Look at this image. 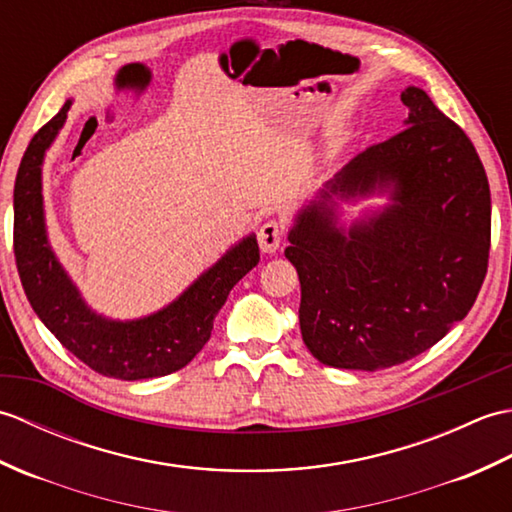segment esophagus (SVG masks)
Returning <instances> with one entry per match:
<instances>
[{"mask_svg":"<svg viewBox=\"0 0 512 512\" xmlns=\"http://www.w3.org/2000/svg\"><path fill=\"white\" fill-rule=\"evenodd\" d=\"M281 239H284V226H281L277 220H268L266 224L259 226L257 242L264 253H275V250H279Z\"/></svg>","mask_w":512,"mask_h":512,"instance_id":"esophagus-1","label":"esophagus"}]
</instances>
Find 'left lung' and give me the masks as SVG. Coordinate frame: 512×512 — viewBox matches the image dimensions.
Segmentation results:
<instances>
[{"label":"left lung","instance_id":"1","mask_svg":"<svg viewBox=\"0 0 512 512\" xmlns=\"http://www.w3.org/2000/svg\"><path fill=\"white\" fill-rule=\"evenodd\" d=\"M405 129L358 154L299 211L286 257L301 281L299 325L323 365L374 372L427 352L480 292L491 189L473 143L420 88L400 94ZM387 190L392 204L350 232L333 198Z\"/></svg>","mask_w":512,"mask_h":512}]
</instances>
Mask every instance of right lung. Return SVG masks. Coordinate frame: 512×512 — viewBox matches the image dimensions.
<instances>
[{
  "label": "right lung",
  "instance_id": "obj_1",
  "mask_svg": "<svg viewBox=\"0 0 512 512\" xmlns=\"http://www.w3.org/2000/svg\"><path fill=\"white\" fill-rule=\"evenodd\" d=\"M70 105L72 101H65L59 114L32 136L17 171L13 246L21 286L43 325L94 372L121 380L178 372L209 341L228 292L257 266V239H242L176 301L149 317L112 321L92 312L54 257L43 217V156L68 118Z\"/></svg>",
  "mask_w": 512,
  "mask_h": 512
}]
</instances>
